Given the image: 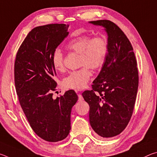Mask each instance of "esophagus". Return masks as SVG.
<instances>
[{
    "mask_svg": "<svg viewBox=\"0 0 157 157\" xmlns=\"http://www.w3.org/2000/svg\"><path fill=\"white\" fill-rule=\"evenodd\" d=\"M83 97H82V95L81 94H78V101L79 102H81V101L83 100Z\"/></svg>",
    "mask_w": 157,
    "mask_h": 157,
    "instance_id": "obj_1",
    "label": "esophagus"
}]
</instances>
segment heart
<instances>
[{"mask_svg":"<svg viewBox=\"0 0 157 157\" xmlns=\"http://www.w3.org/2000/svg\"><path fill=\"white\" fill-rule=\"evenodd\" d=\"M66 48L79 55V66L83 67L66 76L63 80V86L66 89L79 91L86 87L92 75L89 68L98 70L104 65L108 53L107 41L102 36L92 38L89 35H82L71 39ZM51 62L55 70H64L63 56L59 49L53 51Z\"/></svg>","mask_w":157,"mask_h":157,"instance_id":"obj_1","label":"heart"}]
</instances>
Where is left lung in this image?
I'll use <instances>...</instances> for the list:
<instances>
[{"mask_svg":"<svg viewBox=\"0 0 157 157\" xmlns=\"http://www.w3.org/2000/svg\"><path fill=\"white\" fill-rule=\"evenodd\" d=\"M89 23L105 28L108 53L92 89L82 96L89 105L93 129L110 138L120 134L132 116L139 86L137 62L131 43L118 25L109 20Z\"/></svg>","mask_w":157,"mask_h":157,"instance_id":"1","label":"left lung"}]
</instances>
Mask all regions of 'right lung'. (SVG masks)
<instances>
[{
    "instance_id": "obj_1",
    "label": "right lung",
    "mask_w": 157,
    "mask_h": 157,
    "mask_svg": "<svg viewBox=\"0 0 157 157\" xmlns=\"http://www.w3.org/2000/svg\"><path fill=\"white\" fill-rule=\"evenodd\" d=\"M68 25L33 28L18 50L14 83L21 108L32 129L48 142L62 140L71 130V113L78 97L73 90L52 98L57 82L52 54L68 36Z\"/></svg>"
}]
</instances>
